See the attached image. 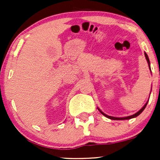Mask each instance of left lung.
<instances>
[{"label":"left lung","mask_w":160,"mask_h":160,"mask_svg":"<svg viewBox=\"0 0 160 160\" xmlns=\"http://www.w3.org/2000/svg\"><path fill=\"white\" fill-rule=\"evenodd\" d=\"M144 56H145V58H146L147 61H148V66H149V68H150V60H149V58H148V55H147V53H146V52H144ZM148 102H147V103L144 104V107H143L142 108H141V109L140 110V111H138L137 112V113H135V114H133V115H131V116H128V117H111V116H108V115H107V114H105V113H103V112H102V111H101V110L99 109V108H98V111H100L101 113H102V114H103V115L104 116V117H108V118L111 119V120H129V119L134 118V117H138V116L139 114H141V112H142L143 111H144V108H146L147 104H148Z\"/></svg>","instance_id":"8db88e82"}]
</instances>
